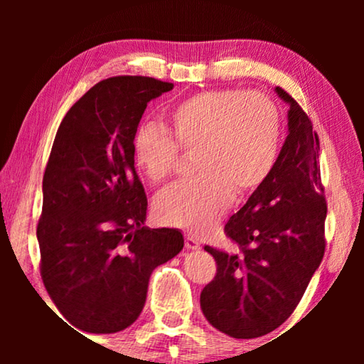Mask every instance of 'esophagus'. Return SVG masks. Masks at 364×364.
<instances>
[{
    "instance_id": "1",
    "label": "esophagus",
    "mask_w": 364,
    "mask_h": 364,
    "mask_svg": "<svg viewBox=\"0 0 364 364\" xmlns=\"http://www.w3.org/2000/svg\"><path fill=\"white\" fill-rule=\"evenodd\" d=\"M184 245H186V249H189V250L200 249L199 241H197L196 237L191 236V234H184Z\"/></svg>"
}]
</instances>
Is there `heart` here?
Here are the masks:
<instances>
[{"instance_id": "1", "label": "heart", "mask_w": 364, "mask_h": 364, "mask_svg": "<svg viewBox=\"0 0 364 364\" xmlns=\"http://www.w3.org/2000/svg\"><path fill=\"white\" fill-rule=\"evenodd\" d=\"M164 129L141 127L133 159L151 183L175 173L180 149L194 152V180L175 184L159 197L164 225L205 231L230 207L232 196L254 193L273 173L281 147V115L258 91L205 90L173 104Z\"/></svg>"}]
</instances>
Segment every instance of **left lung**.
<instances>
[{"instance_id":"8db88e82","label":"left lung","mask_w":364,"mask_h":364,"mask_svg":"<svg viewBox=\"0 0 364 364\" xmlns=\"http://www.w3.org/2000/svg\"><path fill=\"white\" fill-rule=\"evenodd\" d=\"M289 134L273 173L225 225L239 254L205 245L217 274L200 308L213 328L234 338L262 337L292 315L323 260L328 213L318 165L319 139L305 110L284 90Z\"/></svg>"}]
</instances>
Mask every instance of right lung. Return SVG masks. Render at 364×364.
<instances>
[{
  "mask_svg": "<svg viewBox=\"0 0 364 364\" xmlns=\"http://www.w3.org/2000/svg\"><path fill=\"white\" fill-rule=\"evenodd\" d=\"M173 90L151 77L96 83L60 122L36 226L49 297L77 329L112 334L143 311L152 271L180 254L173 228L144 226L147 197L133 139L147 102Z\"/></svg>",
  "mask_w": 364,
  "mask_h": 364,
  "instance_id": "obj_1",
  "label": "right lung"
}]
</instances>
